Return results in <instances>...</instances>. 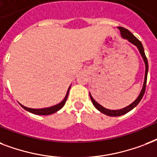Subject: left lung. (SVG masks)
Instances as JSON below:
<instances>
[{
	"instance_id": "obj_1",
	"label": "left lung",
	"mask_w": 157,
	"mask_h": 157,
	"mask_svg": "<svg viewBox=\"0 0 157 157\" xmlns=\"http://www.w3.org/2000/svg\"><path fill=\"white\" fill-rule=\"evenodd\" d=\"M119 29H120V34L122 36V37L125 38V39H127L128 42H130L131 43H133V45H135L136 47H138V50H139V52H140L141 55H142V56L143 58V60L145 62V66H146V70H145V78H144V82H143V89L141 91L140 94L138 97V98L136 99L134 101H133L132 104H130L128 106H126L125 108H123L121 110H108L106 108L103 107L100 104H98L97 101H96L92 97L90 94V98H91V100H92V104L94 105L97 109H98L99 111H101L103 114H105L106 115H109V116H120V115H124L126 113H128V111H130L131 110H133V108L135 107L136 105H138V103L140 102V101L142 100V98H143V95H144V93H145V90H146V86H147V72H148V62H147V57H146L145 52H144V49H143V44L141 43V42L137 38V37L133 34V33H131L129 31H128V29H124V28H123V27H119Z\"/></svg>"
}]
</instances>
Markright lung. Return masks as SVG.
I'll list each match as a JSON object with an SVG mask.
<instances>
[{"instance_id": "1", "label": "right lung", "mask_w": 157, "mask_h": 157, "mask_svg": "<svg viewBox=\"0 0 157 157\" xmlns=\"http://www.w3.org/2000/svg\"><path fill=\"white\" fill-rule=\"evenodd\" d=\"M70 87H69V89H68V92L66 93V96H65V98H64V100L62 101L61 102L59 103V104H57L56 105H53L52 107H47V108H43V109H31V108H28L26 106H24V105H22L21 106L24 108V110H28L29 112L33 113V114H35V115H52L53 113H56V111H58L59 110H60L64 105H65V102H66V101H67V98H68V94H69V91H70Z\"/></svg>"}]
</instances>
